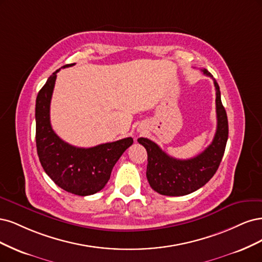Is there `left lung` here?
Returning <instances> with one entry per match:
<instances>
[{"mask_svg": "<svg viewBox=\"0 0 262 262\" xmlns=\"http://www.w3.org/2000/svg\"><path fill=\"white\" fill-rule=\"evenodd\" d=\"M213 79L207 70H201ZM216 132L212 142L198 156L180 160L167 156L157 143L148 138H138L148 154L147 180L151 188L165 196H184L196 191L212 179L220 165L229 137V123L221 101V92L215 79Z\"/></svg>", "mask_w": 262, "mask_h": 262, "instance_id": "8db88e82", "label": "left lung"}]
</instances>
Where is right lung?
<instances>
[{"label":"right lung","mask_w":262,"mask_h":262,"mask_svg":"<svg viewBox=\"0 0 262 262\" xmlns=\"http://www.w3.org/2000/svg\"><path fill=\"white\" fill-rule=\"evenodd\" d=\"M75 65L66 64L70 67ZM61 70V69H60ZM55 71L39 91L36 100V143L40 163L58 187L74 195L88 196L102 189L124 151L133 145L127 137L91 148H78L62 140L50 122V103L55 85Z\"/></svg>","instance_id":"1"}]
</instances>
